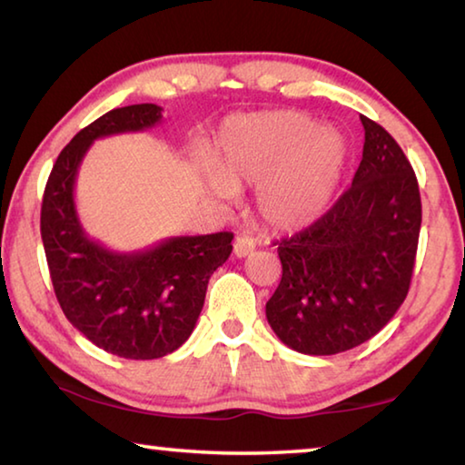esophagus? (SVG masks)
Returning <instances> with one entry per match:
<instances>
[{"instance_id":"obj_1","label":"esophagus","mask_w":465,"mask_h":465,"mask_svg":"<svg viewBox=\"0 0 465 465\" xmlns=\"http://www.w3.org/2000/svg\"><path fill=\"white\" fill-rule=\"evenodd\" d=\"M256 250V243L252 238H248V235H238L233 242V254L238 258H248L254 254Z\"/></svg>"}]
</instances>
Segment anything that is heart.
<instances>
[{"label": "heart", "instance_id": "heart-1", "mask_svg": "<svg viewBox=\"0 0 465 465\" xmlns=\"http://www.w3.org/2000/svg\"><path fill=\"white\" fill-rule=\"evenodd\" d=\"M346 163L344 137L310 116L289 110L242 114L219 131L204 186L219 201L258 188L262 222L274 232H302L332 207Z\"/></svg>", "mask_w": 465, "mask_h": 465}]
</instances>
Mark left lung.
Segmentation results:
<instances>
[{
  "label": "left lung",
  "instance_id": "1",
  "mask_svg": "<svg viewBox=\"0 0 465 465\" xmlns=\"http://www.w3.org/2000/svg\"><path fill=\"white\" fill-rule=\"evenodd\" d=\"M363 160L328 213L279 243L282 277L266 320L303 355L367 342L406 299L422 222L414 170L381 124L361 116Z\"/></svg>",
  "mask_w": 465,
  "mask_h": 465
}]
</instances>
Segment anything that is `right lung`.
<instances>
[{
	"label": "right lung",
	"mask_w": 465,
	"mask_h": 465,
	"mask_svg": "<svg viewBox=\"0 0 465 465\" xmlns=\"http://www.w3.org/2000/svg\"><path fill=\"white\" fill-rule=\"evenodd\" d=\"M162 121V106L114 108L59 153L45 188L41 235L54 295L67 320L110 355L160 359L193 334L211 274L232 254L233 233L178 235L137 252H114L85 233L75 178L96 139Z\"/></svg>",
	"instance_id": "add662e5"
}]
</instances>
